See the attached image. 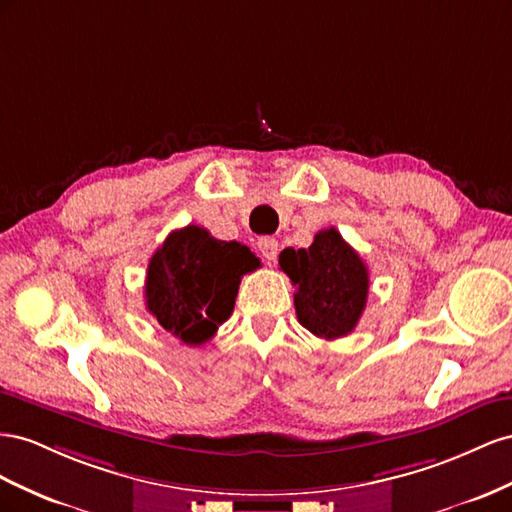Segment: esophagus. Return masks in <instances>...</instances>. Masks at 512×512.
<instances>
[{
	"label": "esophagus",
	"mask_w": 512,
	"mask_h": 512,
	"mask_svg": "<svg viewBox=\"0 0 512 512\" xmlns=\"http://www.w3.org/2000/svg\"><path fill=\"white\" fill-rule=\"evenodd\" d=\"M257 248H259L261 257L268 259V261H274L276 255H279V240L270 238V236H264V238H259Z\"/></svg>",
	"instance_id": "1"
}]
</instances>
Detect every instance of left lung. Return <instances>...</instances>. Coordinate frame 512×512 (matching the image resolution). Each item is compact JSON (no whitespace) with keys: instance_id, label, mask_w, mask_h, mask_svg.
<instances>
[{"instance_id":"8db88e82","label":"left lung","mask_w":512,"mask_h":512,"mask_svg":"<svg viewBox=\"0 0 512 512\" xmlns=\"http://www.w3.org/2000/svg\"><path fill=\"white\" fill-rule=\"evenodd\" d=\"M281 270L296 285L300 324L319 339L347 337L367 306L369 270L341 233L319 231L309 248H285Z\"/></svg>"}]
</instances>
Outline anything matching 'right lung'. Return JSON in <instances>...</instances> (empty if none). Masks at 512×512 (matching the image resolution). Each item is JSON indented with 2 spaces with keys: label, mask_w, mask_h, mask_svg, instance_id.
<instances>
[{
  "label": "right lung",
  "mask_w": 512,
  "mask_h": 512,
  "mask_svg": "<svg viewBox=\"0 0 512 512\" xmlns=\"http://www.w3.org/2000/svg\"><path fill=\"white\" fill-rule=\"evenodd\" d=\"M259 259L240 242H223L197 225L171 231L152 255L145 306L186 345H203L231 315L238 285Z\"/></svg>",
  "instance_id": "right-lung-1"
}]
</instances>
